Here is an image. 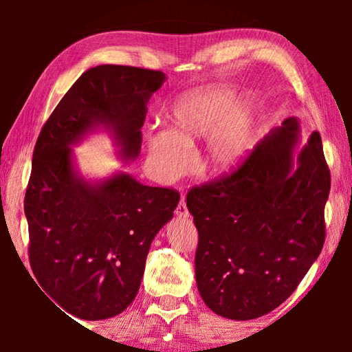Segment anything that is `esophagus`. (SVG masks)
I'll return each mask as SVG.
<instances>
[{"label": "esophagus", "mask_w": 352, "mask_h": 352, "mask_svg": "<svg viewBox=\"0 0 352 352\" xmlns=\"http://www.w3.org/2000/svg\"><path fill=\"white\" fill-rule=\"evenodd\" d=\"M175 214H177L178 217H188L189 216V211H188V206H186V200H184V197H182L180 201H178Z\"/></svg>", "instance_id": "obj_1"}]
</instances>
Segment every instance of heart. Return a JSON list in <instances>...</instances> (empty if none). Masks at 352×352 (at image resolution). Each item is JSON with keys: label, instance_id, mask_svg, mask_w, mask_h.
<instances>
[{"label": "heart", "instance_id": "heart-1", "mask_svg": "<svg viewBox=\"0 0 352 352\" xmlns=\"http://www.w3.org/2000/svg\"><path fill=\"white\" fill-rule=\"evenodd\" d=\"M236 102V91L210 85L184 93L169 110L170 130L148 133V153L158 174L180 175L188 166V148L210 133L205 162L216 172H226L242 162L250 147L253 109L250 102Z\"/></svg>", "mask_w": 352, "mask_h": 352}]
</instances>
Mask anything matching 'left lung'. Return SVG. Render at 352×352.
<instances>
[{"label":"left lung","mask_w":352,"mask_h":352,"mask_svg":"<svg viewBox=\"0 0 352 352\" xmlns=\"http://www.w3.org/2000/svg\"><path fill=\"white\" fill-rule=\"evenodd\" d=\"M296 138V119H285L228 174L188 190L199 231L195 281L220 317L253 320L272 312L323 248L329 166L314 132L292 172Z\"/></svg>","instance_id":"obj_1"}]
</instances>
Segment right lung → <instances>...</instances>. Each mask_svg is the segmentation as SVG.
Wrapping results in <instances>:
<instances>
[{"label":"right lung","mask_w":352,"mask_h":352,"mask_svg":"<svg viewBox=\"0 0 352 352\" xmlns=\"http://www.w3.org/2000/svg\"><path fill=\"white\" fill-rule=\"evenodd\" d=\"M163 82L162 71L146 68L88 69L35 142L25 195L29 262L46 294L82 320L110 318L130 306L152 239L174 216L180 194L144 186L129 174L88 183L74 174L68 146L102 124L124 158L138 157L146 102Z\"/></svg>","instance_id":"right-lung-1"}]
</instances>
